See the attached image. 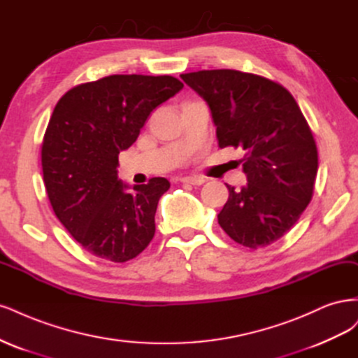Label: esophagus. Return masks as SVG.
<instances>
[{
  "label": "esophagus",
  "mask_w": 358,
  "mask_h": 358,
  "mask_svg": "<svg viewBox=\"0 0 358 358\" xmlns=\"http://www.w3.org/2000/svg\"><path fill=\"white\" fill-rule=\"evenodd\" d=\"M181 182H184V184H192V186H201V184L205 182V178H203V177H198V176L184 177V178H181Z\"/></svg>",
  "instance_id": "obj_1"
}]
</instances>
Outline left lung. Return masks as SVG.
<instances>
[{
	"mask_svg": "<svg viewBox=\"0 0 358 358\" xmlns=\"http://www.w3.org/2000/svg\"><path fill=\"white\" fill-rule=\"evenodd\" d=\"M206 103L218 145L245 150L241 190L226 184L229 199L218 224L238 244L257 248L290 230L313 198L318 153L308 122L290 92L264 77L236 70L180 76Z\"/></svg>",
	"mask_w": 358,
	"mask_h": 358,
	"instance_id": "obj_1",
	"label": "left lung"
}]
</instances>
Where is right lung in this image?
Masks as SVG:
<instances>
[{
	"instance_id": "1",
	"label": "right lung",
	"mask_w": 358,
	"mask_h": 358,
	"mask_svg": "<svg viewBox=\"0 0 358 358\" xmlns=\"http://www.w3.org/2000/svg\"><path fill=\"white\" fill-rule=\"evenodd\" d=\"M182 86L171 76L116 74L78 85L57 101L41 147L43 178L56 217L90 255L123 263L153 239L157 203L171 184L162 177L123 182L119 153Z\"/></svg>"
}]
</instances>
